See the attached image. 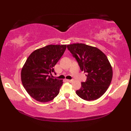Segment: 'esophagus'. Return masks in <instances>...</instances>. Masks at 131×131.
<instances>
[{"instance_id": "obj_1", "label": "esophagus", "mask_w": 131, "mask_h": 131, "mask_svg": "<svg viewBox=\"0 0 131 131\" xmlns=\"http://www.w3.org/2000/svg\"><path fill=\"white\" fill-rule=\"evenodd\" d=\"M67 82H72L73 81V79H67Z\"/></svg>"}]
</instances>
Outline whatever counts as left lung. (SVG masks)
I'll return each mask as SVG.
<instances>
[{"mask_svg":"<svg viewBox=\"0 0 131 131\" xmlns=\"http://www.w3.org/2000/svg\"><path fill=\"white\" fill-rule=\"evenodd\" d=\"M67 48L77 60L87 80L81 82L76 94L87 101L97 100L105 94L113 78L112 65L105 54L98 48L82 43L69 44Z\"/></svg>","mask_w":131,"mask_h":131,"instance_id":"1","label":"left lung"}]
</instances>
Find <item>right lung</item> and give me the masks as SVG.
Returning a JSON list of instances; mask_svg holds the SVG:
<instances>
[{
    "instance_id": "1",
    "label": "right lung",
    "mask_w": 131,
    "mask_h": 131,
    "mask_svg": "<svg viewBox=\"0 0 131 131\" xmlns=\"http://www.w3.org/2000/svg\"><path fill=\"white\" fill-rule=\"evenodd\" d=\"M67 45H49L32 52L21 72L23 85L32 98L51 101L59 94L63 80L53 78V67L63 55Z\"/></svg>"
}]
</instances>
